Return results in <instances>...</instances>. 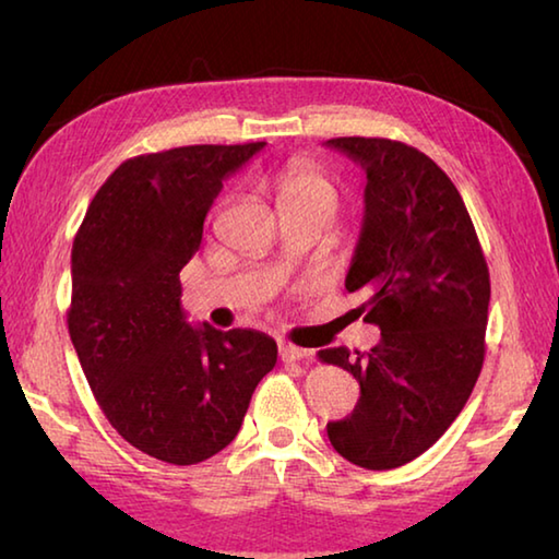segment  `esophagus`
Returning a JSON list of instances; mask_svg holds the SVG:
<instances>
[{
	"label": "esophagus",
	"instance_id": "esophagus-1",
	"mask_svg": "<svg viewBox=\"0 0 559 559\" xmlns=\"http://www.w3.org/2000/svg\"><path fill=\"white\" fill-rule=\"evenodd\" d=\"M281 359L283 362H308V359H313V349L308 347H298V345H290V343H281Z\"/></svg>",
	"mask_w": 559,
	"mask_h": 559
}]
</instances>
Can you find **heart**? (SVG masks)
I'll use <instances>...</instances> for the list:
<instances>
[{
    "label": "heart",
    "mask_w": 559,
    "mask_h": 559,
    "mask_svg": "<svg viewBox=\"0 0 559 559\" xmlns=\"http://www.w3.org/2000/svg\"><path fill=\"white\" fill-rule=\"evenodd\" d=\"M276 187L281 194V204L288 202H330L335 204L337 189L333 177L313 159L293 157L278 169Z\"/></svg>",
    "instance_id": "heart-1"
}]
</instances>
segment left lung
<instances>
[{
  "label": "left lung",
  "mask_w": 559,
  "mask_h": 559,
  "mask_svg": "<svg viewBox=\"0 0 559 559\" xmlns=\"http://www.w3.org/2000/svg\"><path fill=\"white\" fill-rule=\"evenodd\" d=\"M367 175L362 231L345 288L380 325L370 353L320 349L359 382L349 416L328 424L340 456L390 471L421 456L466 406L486 357L490 276L466 204L449 175L412 145L333 138Z\"/></svg>",
  "instance_id": "left-lung-1"
}]
</instances>
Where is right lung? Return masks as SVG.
Wrapping results in <instances>:
<instances>
[{"mask_svg": "<svg viewBox=\"0 0 559 559\" xmlns=\"http://www.w3.org/2000/svg\"><path fill=\"white\" fill-rule=\"evenodd\" d=\"M266 143L138 155L88 204L71 249V343L110 427L147 456L192 466L229 447L276 365L259 330L192 328L179 271L224 177Z\"/></svg>", "mask_w": 559, "mask_h": 559, "instance_id": "add662e5", "label": "right lung"}]
</instances>
